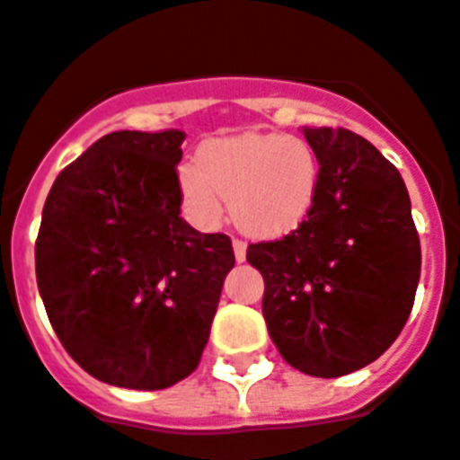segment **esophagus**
Segmentation results:
<instances>
[{"label":"esophagus","instance_id":"1","mask_svg":"<svg viewBox=\"0 0 460 460\" xmlns=\"http://www.w3.org/2000/svg\"><path fill=\"white\" fill-rule=\"evenodd\" d=\"M231 245H234V254H236L238 264H241V261H245V254H248V245H245L243 241H238V238H234V243H231Z\"/></svg>","mask_w":460,"mask_h":460}]
</instances>
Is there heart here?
I'll return each instance as SVG.
<instances>
[{
  "mask_svg": "<svg viewBox=\"0 0 460 460\" xmlns=\"http://www.w3.org/2000/svg\"><path fill=\"white\" fill-rule=\"evenodd\" d=\"M320 189V158L295 135L243 133L210 140L196 165L180 168V191L189 217L215 226L224 199L238 229L254 238H283L311 215Z\"/></svg>",
  "mask_w": 460,
  "mask_h": 460,
  "instance_id": "heart-1",
  "label": "heart"
}]
</instances>
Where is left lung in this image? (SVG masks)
Segmentation results:
<instances>
[{"instance_id": "left-lung-1", "label": "left lung", "mask_w": 460, "mask_h": 460, "mask_svg": "<svg viewBox=\"0 0 460 460\" xmlns=\"http://www.w3.org/2000/svg\"><path fill=\"white\" fill-rule=\"evenodd\" d=\"M320 189L306 222L257 243L269 337L288 365L334 379L374 362L407 323L420 245L407 187L391 161L346 128H308Z\"/></svg>"}]
</instances>
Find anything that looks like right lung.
<instances>
[{
    "mask_svg": "<svg viewBox=\"0 0 460 460\" xmlns=\"http://www.w3.org/2000/svg\"><path fill=\"white\" fill-rule=\"evenodd\" d=\"M182 130H117L56 177L34 248L58 339L81 369L161 391L199 367L234 248L180 217Z\"/></svg>",
    "mask_w": 460,
    "mask_h": 460,
    "instance_id": "add662e5",
    "label": "right lung"
}]
</instances>
